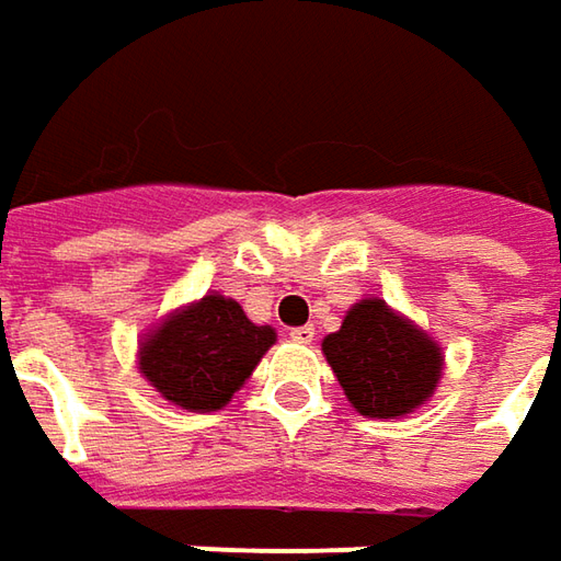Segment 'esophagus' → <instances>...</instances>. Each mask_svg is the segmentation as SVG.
<instances>
[{
	"label": "esophagus",
	"instance_id": "esophagus-1",
	"mask_svg": "<svg viewBox=\"0 0 561 561\" xmlns=\"http://www.w3.org/2000/svg\"><path fill=\"white\" fill-rule=\"evenodd\" d=\"M290 340H296V343H312V340H314V328H312V324H302V328H293V331H290Z\"/></svg>",
	"mask_w": 561,
	"mask_h": 561
}]
</instances>
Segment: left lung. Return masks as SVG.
Returning <instances> with one entry per match:
<instances>
[{"instance_id": "obj_1", "label": "left lung", "mask_w": 561, "mask_h": 561, "mask_svg": "<svg viewBox=\"0 0 561 561\" xmlns=\"http://www.w3.org/2000/svg\"><path fill=\"white\" fill-rule=\"evenodd\" d=\"M321 350L343 393L368 419L409 415L434 393L443 371L437 343L383 299L356 302Z\"/></svg>"}]
</instances>
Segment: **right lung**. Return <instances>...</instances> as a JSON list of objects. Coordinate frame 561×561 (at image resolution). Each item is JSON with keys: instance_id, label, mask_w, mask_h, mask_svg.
Masks as SVG:
<instances>
[{"instance_id": "obj_1", "label": "right lung", "mask_w": 561, "mask_h": 561, "mask_svg": "<svg viewBox=\"0 0 561 561\" xmlns=\"http://www.w3.org/2000/svg\"><path fill=\"white\" fill-rule=\"evenodd\" d=\"M274 343L271 328H259L225 296H205L171 314L140 346L146 380L190 412H215L243 387L259 358Z\"/></svg>"}]
</instances>
